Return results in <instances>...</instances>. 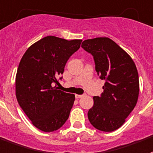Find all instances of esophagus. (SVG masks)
<instances>
[{"instance_id": "1", "label": "esophagus", "mask_w": 153, "mask_h": 153, "mask_svg": "<svg viewBox=\"0 0 153 153\" xmlns=\"http://www.w3.org/2000/svg\"><path fill=\"white\" fill-rule=\"evenodd\" d=\"M84 95H80V94H76L75 95V97L76 99H79V98H81V97H83Z\"/></svg>"}]
</instances>
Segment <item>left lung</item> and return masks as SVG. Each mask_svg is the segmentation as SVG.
Returning a JSON list of instances; mask_svg holds the SVG:
<instances>
[{
    "mask_svg": "<svg viewBox=\"0 0 153 153\" xmlns=\"http://www.w3.org/2000/svg\"><path fill=\"white\" fill-rule=\"evenodd\" d=\"M81 47L94 56L97 75L105 81L101 97H94L88 119L97 130L114 131L124 123L137 103L140 82L136 66L131 57L109 38L86 39Z\"/></svg>",
    "mask_w": 153,
    "mask_h": 153,
    "instance_id": "1",
    "label": "left lung"
}]
</instances>
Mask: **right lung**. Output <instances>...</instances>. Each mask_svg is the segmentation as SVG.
Returning <instances> with one entry per match:
<instances>
[{"label":"right lung","instance_id":"1","mask_svg":"<svg viewBox=\"0 0 153 153\" xmlns=\"http://www.w3.org/2000/svg\"><path fill=\"white\" fill-rule=\"evenodd\" d=\"M81 42L47 36L32 44L21 59L16 74V97L32 124L42 131L58 130L69 117L75 95L59 90L56 85L68 59Z\"/></svg>","mask_w":153,"mask_h":153}]
</instances>
